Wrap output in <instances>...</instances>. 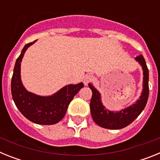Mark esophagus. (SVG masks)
Returning <instances> with one entry per match:
<instances>
[{
  "label": "esophagus",
  "mask_w": 160,
  "mask_h": 160,
  "mask_svg": "<svg viewBox=\"0 0 160 160\" xmlns=\"http://www.w3.org/2000/svg\"><path fill=\"white\" fill-rule=\"evenodd\" d=\"M93 79H94V77H93L92 74H87L84 77V83L86 85H87L89 82L92 81Z\"/></svg>",
  "instance_id": "34e87169"
}]
</instances>
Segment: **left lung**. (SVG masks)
<instances>
[{
	"instance_id": "8db88e82",
	"label": "left lung",
	"mask_w": 160,
	"mask_h": 160,
	"mask_svg": "<svg viewBox=\"0 0 160 160\" xmlns=\"http://www.w3.org/2000/svg\"><path fill=\"white\" fill-rule=\"evenodd\" d=\"M135 60L142 66L143 70V88L139 99L128 108L121 110L118 112L108 111L105 107H103L99 92L90 83L89 84V87L92 90V98L90 104L91 116L95 123L102 128L111 130H118L126 128L141 114L146 107L149 95V73L142 55L137 56Z\"/></svg>"
}]
</instances>
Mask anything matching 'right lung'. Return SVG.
I'll list each match as a JSON object with an SVG mask.
<instances>
[{"label": "right lung", "instance_id": "add662e5", "mask_svg": "<svg viewBox=\"0 0 160 160\" xmlns=\"http://www.w3.org/2000/svg\"><path fill=\"white\" fill-rule=\"evenodd\" d=\"M34 42L26 44L15 63L11 81L12 99L20 112L31 122L41 125H52L62 119L68 106L84 85H67L51 96H39L25 90L21 80V62L26 49Z\"/></svg>", "mask_w": 160, "mask_h": 160}]
</instances>
